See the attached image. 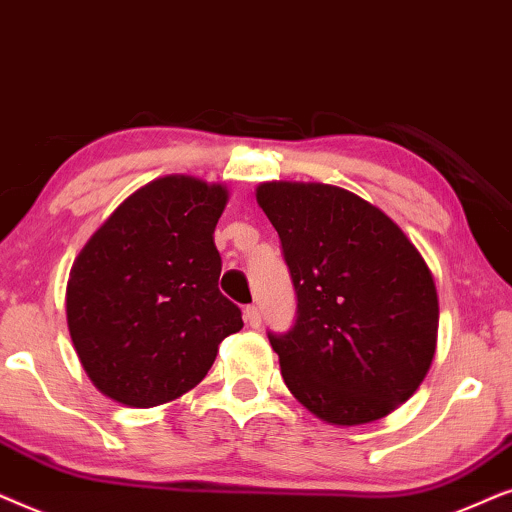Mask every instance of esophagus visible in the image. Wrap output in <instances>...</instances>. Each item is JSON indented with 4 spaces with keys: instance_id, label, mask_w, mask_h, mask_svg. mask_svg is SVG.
<instances>
[{
    "instance_id": "34e87169",
    "label": "esophagus",
    "mask_w": 512,
    "mask_h": 512,
    "mask_svg": "<svg viewBox=\"0 0 512 512\" xmlns=\"http://www.w3.org/2000/svg\"><path fill=\"white\" fill-rule=\"evenodd\" d=\"M245 323H248L250 327H260L262 325V313H260V309H257L255 304H250V306H245Z\"/></svg>"
}]
</instances>
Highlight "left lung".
<instances>
[{
	"instance_id": "8db88e82",
	"label": "left lung",
	"mask_w": 512,
	"mask_h": 512,
	"mask_svg": "<svg viewBox=\"0 0 512 512\" xmlns=\"http://www.w3.org/2000/svg\"><path fill=\"white\" fill-rule=\"evenodd\" d=\"M281 238L297 297L285 332H267L285 386L327 424L386 417L424 381L438 292L424 257L379 208L330 185L257 189Z\"/></svg>"
}]
</instances>
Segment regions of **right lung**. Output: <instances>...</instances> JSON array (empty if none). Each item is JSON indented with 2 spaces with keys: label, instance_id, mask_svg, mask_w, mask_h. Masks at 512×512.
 Returning <instances> with one entry per match:
<instances>
[{
  "label": "right lung",
  "instance_id": "right-lung-1",
  "mask_svg": "<svg viewBox=\"0 0 512 512\" xmlns=\"http://www.w3.org/2000/svg\"><path fill=\"white\" fill-rule=\"evenodd\" d=\"M227 189L185 175L149 182L95 231L67 281V325L95 386L154 407L206 377L217 346L243 327L217 288L213 231Z\"/></svg>",
  "mask_w": 512,
  "mask_h": 512
}]
</instances>
